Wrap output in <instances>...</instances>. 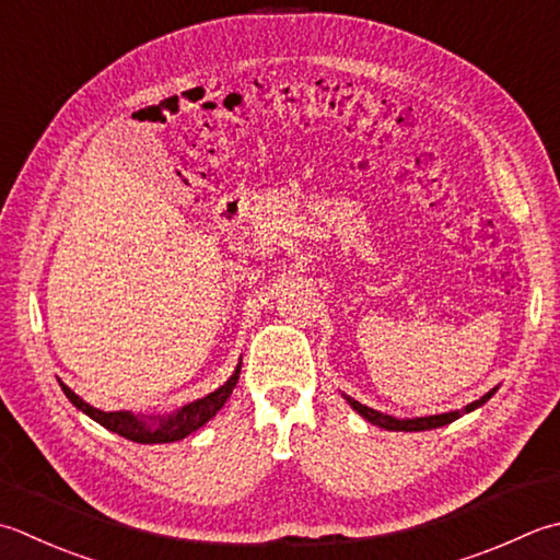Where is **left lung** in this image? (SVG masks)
Returning <instances> with one entry per match:
<instances>
[{
	"instance_id": "1",
	"label": "left lung",
	"mask_w": 560,
	"mask_h": 560,
	"mask_svg": "<svg viewBox=\"0 0 560 560\" xmlns=\"http://www.w3.org/2000/svg\"><path fill=\"white\" fill-rule=\"evenodd\" d=\"M498 388L488 390L483 398L480 400H474L470 405H466L464 410H454V412H442V415H430V418H412V420H398V418H390V415H383L374 408H366V405H361L359 400L354 398H347V402L352 405V408L361 415V418L369 420L371 424H378L383 427V430H390V432H424V430H436V427H444L448 422H454L462 418V415L466 412H474L476 408H480V405L488 402L492 396H495Z\"/></svg>"
}]
</instances>
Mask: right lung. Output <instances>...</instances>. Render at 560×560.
<instances>
[{
	"label": "right lung",
	"instance_id": "1",
	"mask_svg": "<svg viewBox=\"0 0 560 560\" xmlns=\"http://www.w3.org/2000/svg\"><path fill=\"white\" fill-rule=\"evenodd\" d=\"M240 378V364L235 369V374L230 376L221 388L208 393L206 398L194 400L189 405H184L182 410L167 415V418H140V415H133L128 410H118V412H104L92 408L90 402H84L74 390H70L65 383L60 381V388L65 390V396L70 398L77 410H82L84 415H90L94 422L106 427L108 432H116L120 436H126L130 442L138 444H167V442H179L184 436H189L191 432L199 430L208 420H213L218 412H221L223 405L228 402L230 393L237 386Z\"/></svg>",
	"mask_w": 560,
	"mask_h": 560
}]
</instances>
